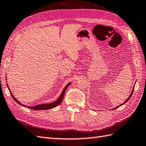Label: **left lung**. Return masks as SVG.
Listing matches in <instances>:
<instances>
[{
	"label": "left lung",
	"mask_w": 146,
	"mask_h": 146,
	"mask_svg": "<svg viewBox=\"0 0 146 146\" xmlns=\"http://www.w3.org/2000/svg\"><path fill=\"white\" fill-rule=\"evenodd\" d=\"M134 87H135V86H134V87H133V89H132V92H131V95H129V97H128V98H127V100H125V101L124 102H123V103L122 104H121V105H119V106H117V107H116L115 108H113V109H116V108H118V107H120V106H121V105H123V104H125V103H126V102H127V101H128V100H129V99H130V98H131V96H132V94H133V92H134Z\"/></svg>",
	"instance_id": "1"
}]
</instances>
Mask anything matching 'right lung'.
<instances>
[{
  "instance_id": "1",
  "label": "right lung",
  "mask_w": 146,
  "mask_h": 146,
  "mask_svg": "<svg viewBox=\"0 0 146 146\" xmlns=\"http://www.w3.org/2000/svg\"><path fill=\"white\" fill-rule=\"evenodd\" d=\"M70 85H71V83H68V84L65 86V87L64 88L63 90L61 92V94L60 95V97H59L56 100L55 102H52V103H50V104H39V105H35V106H32V107H29V106H26V105H23L22 104L21 102L19 101H18L16 98H15L14 97L13 94H12V92L10 91V89H9V86L7 84V86L8 87V89L9 92H10V94L12 96V97L13 98L14 100L17 102V103L18 104H19L20 105H21V106H23V107H27V108H29V109H31V110H48V109H51V108H54L56 107H57L58 105H60L61 103L62 100H63V97H64V93H65V91H66V90L67 89V88L68 87V86H69Z\"/></svg>"
}]
</instances>
